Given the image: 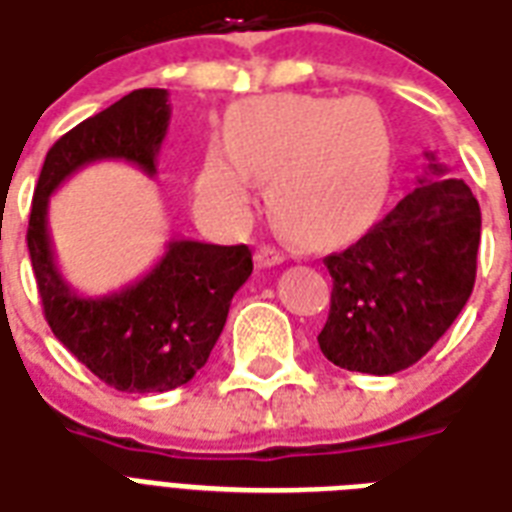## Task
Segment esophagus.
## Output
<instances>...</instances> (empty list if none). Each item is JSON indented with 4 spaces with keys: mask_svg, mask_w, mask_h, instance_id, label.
I'll list each match as a JSON object with an SVG mask.
<instances>
[{
    "mask_svg": "<svg viewBox=\"0 0 512 512\" xmlns=\"http://www.w3.org/2000/svg\"><path fill=\"white\" fill-rule=\"evenodd\" d=\"M256 261H259V267H275V264L286 261V253L275 248V245H261L259 251H256Z\"/></svg>",
    "mask_w": 512,
    "mask_h": 512,
    "instance_id": "1",
    "label": "esophagus"
}]
</instances>
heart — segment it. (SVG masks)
Listing matches in <instances>:
<instances>
[{
  "label": "heart",
  "instance_id": "1",
  "mask_svg": "<svg viewBox=\"0 0 512 512\" xmlns=\"http://www.w3.org/2000/svg\"><path fill=\"white\" fill-rule=\"evenodd\" d=\"M391 129L375 99L275 94L229 110L224 148H210L197 180L215 215L251 210V178L264 180L275 224L305 245L343 240L367 224L388 191Z\"/></svg>",
  "mask_w": 512,
  "mask_h": 512
}]
</instances>
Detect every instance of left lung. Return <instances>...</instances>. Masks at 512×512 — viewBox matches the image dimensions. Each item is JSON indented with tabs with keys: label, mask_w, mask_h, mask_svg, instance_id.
<instances>
[{
	"label": "left lung",
	"mask_w": 512,
	"mask_h": 512,
	"mask_svg": "<svg viewBox=\"0 0 512 512\" xmlns=\"http://www.w3.org/2000/svg\"><path fill=\"white\" fill-rule=\"evenodd\" d=\"M429 156L426 178L343 253L326 256L332 305L318 345L351 372L394 375L443 337L475 286L480 205Z\"/></svg>",
	"instance_id": "8db88e82"
}]
</instances>
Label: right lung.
Segmentation results:
<instances>
[{"mask_svg":"<svg viewBox=\"0 0 512 512\" xmlns=\"http://www.w3.org/2000/svg\"><path fill=\"white\" fill-rule=\"evenodd\" d=\"M169 126L164 88H137L53 142L34 188L29 256L51 332L107 386L129 394L172 391L205 367L237 288L251 278L248 245L169 240L145 278L80 297L61 278L48 234V199L86 164L118 159L156 175Z\"/></svg>","mask_w":512,"mask_h":512,"instance_id":"add662e5","label":"right lung"}]
</instances>
